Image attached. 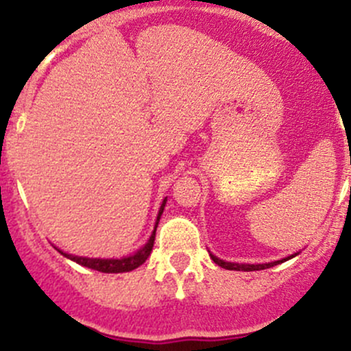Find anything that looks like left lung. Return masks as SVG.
I'll use <instances>...</instances> for the list:
<instances>
[{
    "instance_id": "1",
    "label": "left lung",
    "mask_w": 351,
    "mask_h": 351,
    "mask_svg": "<svg viewBox=\"0 0 351 351\" xmlns=\"http://www.w3.org/2000/svg\"><path fill=\"white\" fill-rule=\"evenodd\" d=\"M211 260L215 261V263L218 265V267L221 268H226V269H237V271H256V269H267V268H271L275 267V265L278 263H283V261H287L288 258H293L295 255L288 256V258H283V260L280 261H273V263H263V265H245V263H230V261H223L217 258L215 255H210Z\"/></svg>"
}]
</instances>
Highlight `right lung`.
Returning <instances> with one entry per match:
<instances>
[{"instance_id": "obj_1", "label": "right lung", "mask_w": 351, "mask_h": 351, "mask_svg": "<svg viewBox=\"0 0 351 351\" xmlns=\"http://www.w3.org/2000/svg\"><path fill=\"white\" fill-rule=\"evenodd\" d=\"M165 203H167V199H165L163 205H161V208H160V213H158L155 230H153L152 237H149V240H148V243H146L141 250H138V252L134 253V255H132V256L121 258V260H99V258H83V256L68 255V253H63V252H60V253H61V255H64L66 258H69V260H73V261H76V263L83 265V267L96 269V271H103V273L132 271V269L138 268V267H140V265H143L145 261H146V258H148L149 253H152L153 245H155L156 226H158V221H160L161 213H163V210H165Z\"/></svg>"}]
</instances>
